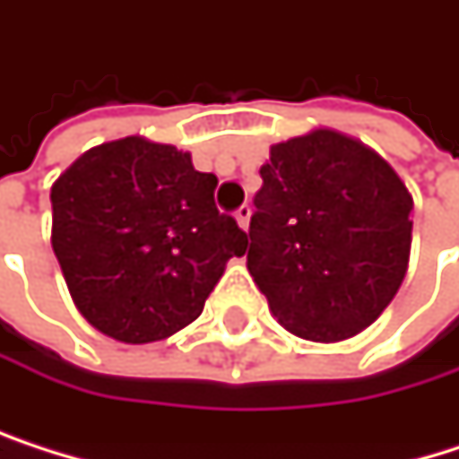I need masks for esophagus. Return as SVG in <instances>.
Masks as SVG:
<instances>
[{"mask_svg": "<svg viewBox=\"0 0 459 459\" xmlns=\"http://www.w3.org/2000/svg\"><path fill=\"white\" fill-rule=\"evenodd\" d=\"M235 219H238V224H240L243 230H248V221H251V205H248V203H243V205L235 211Z\"/></svg>", "mask_w": 459, "mask_h": 459, "instance_id": "obj_1", "label": "esophagus"}]
</instances>
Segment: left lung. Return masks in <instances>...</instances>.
<instances>
[{
    "mask_svg": "<svg viewBox=\"0 0 459 459\" xmlns=\"http://www.w3.org/2000/svg\"><path fill=\"white\" fill-rule=\"evenodd\" d=\"M248 227V273L278 322L308 341L365 330L403 283L411 195L362 143L316 129L270 148Z\"/></svg>",
    "mask_w": 459,
    "mask_h": 459,
    "instance_id": "obj_1",
    "label": "left lung"
}]
</instances>
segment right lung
Wrapping results in <instances>:
<instances>
[{
	"label": "right lung",
	"mask_w": 459,
	"mask_h": 459,
	"mask_svg": "<svg viewBox=\"0 0 459 459\" xmlns=\"http://www.w3.org/2000/svg\"><path fill=\"white\" fill-rule=\"evenodd\" d=\"M216 176L176 145L124 137L53 184V254L81 314L124 343L192 325L248 235L216 208Z\"/></svg>",
	"instance_id": "right-lung-1"
}]
</instances>
